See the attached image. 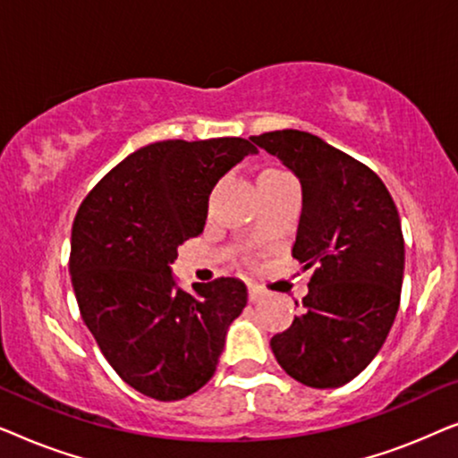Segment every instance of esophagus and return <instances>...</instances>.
Here are the masks:
<instances>
[{
    "instance_id": "34e87169",
    "label": "esophagus",
    "mask_w": 458,
    "mask_h": 458,
    "mask_svg": "<svg viewBox=\"0 0 458 458\" xmlns=\"http://www.w3.org/2000/svg\"><path fill=\"white\" fill-rule=\"evenodd\" d=\"M267 296V290H262L259 285H248V298L250 302H260Z\"/></svg>"
}]
</instances>
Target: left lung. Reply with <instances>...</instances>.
<instances>
[{
	"label": "left lung",
	"instance_id": "left-lung-1",
	"mask_svg": "<svg viewBox=\"0 0 458 458\" xmlns=\"http://www.w3.org/2000/svg\"><path fill=\"white\" fill-rule=\"evenodd\" d=\"M302 183L293 259L312 268L302 312L271 348L300 384L340 387L375 359L400 306L404 237L377 174L296 129L250 137Z\"/></svg>",
	"mask_w": 458,
	"mask_h": 458
}]
</instances>
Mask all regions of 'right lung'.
<instances>
[{
  "mask_svg": "<svg viewBox=\"0 0 458 458\" xmlns=\"http://www.w3.org/2000/svg\"><path fill=\"white\" fill-rule=\"evenodd\" d=\"M256 152L242 137L149 143L79 206L68 268L81 317L110 367L149 398L171 403L208 384L248 302L233 277L183 292L171 262L204 231L216 181Z\"/></svg>",
  "mask_w": 458,
  "mask_h": 458,
  "instance_id": "1",
  "label": "right lung"
}]
</instances>
